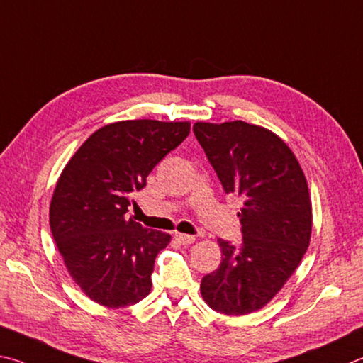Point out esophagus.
<instances>
[{"mask_svg":"<svg viewBox=\"0 0 363 363\" xmlns=\"http://www.w3.org/2000/svg\"><path fill=\"white\" fill-rule=\"evenodd\" d=\"M175 240H177L178 244H182V245H189V244L194 242L196 238H194V236H189V234L177 233V234H175Z\"/></svg>","mask_w":363,"mask_h":363,"instance_id":"esophagus-1","label":"esophagus"}]
</instances>
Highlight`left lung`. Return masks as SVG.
Wrapping results in <instances>:
<instances>
[{
  "label": "left lung",
  "instance_id": "8db88e82",
  "mask_svg": "<svg viewBox=\"0 0 363 363\" xmlns=\"http://www.w3.org/2000/svg\"><path fill=\"white\" fill-rule=\"evenodd\" d=\"M194 135L226 194L244 201L242 242L218 239L223 259L202 277L201 294L217 313L262 309L300 264L309 245L313 212L306 178L276 133L244 121L196 123Z\"/></svg>",
  "mask_w": 363,
  "mask_h": 363
}]
</instances>
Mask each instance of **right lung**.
Wrapping results in <instances>:
<instances>
[{
	"mask_svg": "<svg viewBox=\"0 0 363 363\" xmlns=\"http://www.w3.org/2000/svg\"><path fill=\"white\" fill-rule=\"evenodd\" d=\"M189 127L152 119L108 124L81 145L57 182L50 231L69 276L101 306L125 308L150 294L155 259L170 236L127 212L132 194Z\"/></svg>",
	"mask_w": 363,
	"mask_h": 363,
	"instance_id": "add662e5",
	"label": "right lung"
}]
</instances>
